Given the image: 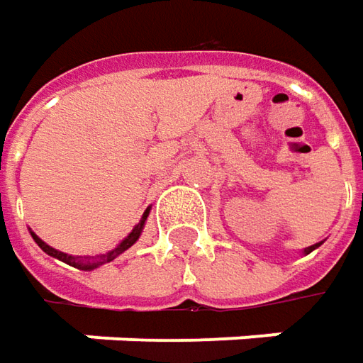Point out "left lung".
<instances>
[{"label":"left lung","instance_id":"left-lung-1","mask_svg":"<svg viewBox=\"0 0 363 363\" xmlns=\"http://www.w3.org/2000/svg\"><path fill=\"white\" fill-rule=\"evenodd\" d=\"M323 244V240L321 242H317V244H311V246H307V248H303V255H309V252H313L315 248H319Z\"/></svg>","mask_w":363,"mask_h":363}]
</instances>
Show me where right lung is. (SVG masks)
Here are the masks:
<instances>
[{
	"label": "right lung",
	"mask_w": 363,
	"mask_h": 363,
	"mask_svg": "<svg viewBox=\"0 0 363 363\" xmlns=\"http://www.w3.org/2000/svg\"><path fill=\"white\" fill-rule=\"evenodd\" d=\"M149 210H151V208H147L145 212H143V216H141V220H139V224H135V228L129 232V236H127V238H123V240H121L113 250H108V252H105V255H94V257H72V255H66V252H62V250L52 248L50 244L44 242V240H42L38 234H34V232H30V234H32V238L35 240V244H38L46 255H50V257L58 258V260H62V262L70 264V267H74V269H80V271H94V269L103 267V264H106V262L115 260L119 255H123L127 248H131L133 244L139 240L141 232H143V228H145V220L147 216H149Z\"/></svg>",
	"instance_id": "add662e5"
}]
</instances>
